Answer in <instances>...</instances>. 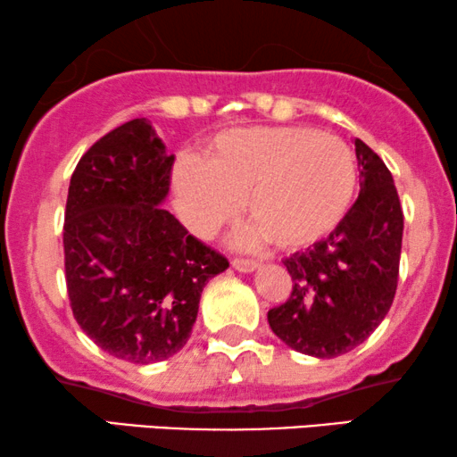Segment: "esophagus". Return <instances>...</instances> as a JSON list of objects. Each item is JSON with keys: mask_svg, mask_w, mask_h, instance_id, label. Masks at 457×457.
<instances>
[{"mask_svg": "<svg viewBox=\"0 0 457 457\" xmlns=\"http://www.w3.org/2000/svg\"><path fill=\"white\" fill-rule=\"evenodd\" d=\"M233 269H237L239 272H253L258 269V262L256 260H250V258H233Z\"/></svg>", "mask_w": 457, "mask_h": 457, "instance_id": "34e87169", "label": "esophagus"}]
</instances>
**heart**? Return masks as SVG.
Returning <instances> with one entry per match:
<instances>
[{
  "label": "heart",
  "mask_w": 457,
  "mask_h": 457,
  "mask_svg": "<svg viewBox=\"0 0 457 457\" xmlns=\"http://www.w3.org/2000/svg\"><path fill=\"white\" fill-rule=\"evenodd\" d=\"M357 157L334 134L300 126L241 128L216 136L204 159L185 157L174 171L182 220L212 239L245 201L252 218L241 245L270 241L300 250L328 237L357 193Z\"/></svg>",
  "instance_id": "heart-1"
}]
</instances>
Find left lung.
<instances>
[{"mask_svg":"<svg viewBox=\"0 0 457 457\" xmlns=\"http://www.w3.org/2000/svg\"><path fill=\"white\" fill-rule=\"evenodd\" d=\"M361 193L328 239L283 260L294 287L269 325L294 351L334 359L363 345L395 300L403 210L393 174L354 140Z\"/></svg>","mask_w":457,"mask_h":457,"instance_id":"obj_1","label":"left lung"}]
</instances>
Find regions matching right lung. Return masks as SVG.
Masks as SVG:
<instances>
[{
  "label": "right lung",
  "instance_id": "obj_1",
  "mask_svg": "<svg viewBox=\"0 0 457 457\" xmlns=\"http://www.w3.org/2000/svg\"><path fill=\"white\" fill-rule=\"evenodd\" d=\"M171 165L145 117L123 123L79 159L64 210L75 321L104 353L138 365L187 345L205 283L228 269L162 207Z\"/></svg>",
  "mask_w": 457,
  "mask_h": 457
}]
</instances>
